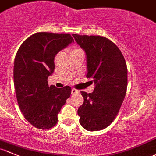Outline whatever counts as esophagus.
Listing matches in <instances>:
<instances>
[{"label":"esophagus","instance_id":"34e87169","mask_svg":"<svg viewBox=\"0 0 156 156\" xmlns=\"http://www.w3.org/2000/svg\"><path fill=\"white\" fill-rule=\"evenodd\" d=\"M78 92H79L78 90L75 89V88H72V89H71V94H74L78 93Z\"/></svg>","mask_w":156,"mask_h":156}]
</instances>
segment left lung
<instances>
[{"mask_svg": "<svg viewBox=\"0 0 156 156\" xmlns=\"http://www.w3.org/2000/svg\"><path fill=\"white\" fill-rule=\"evenodd\" d=\"M86 54L87 78L95 87L92 93L81 91L84 98L78 108L80 123L88 131H99L115 120L127 88V67L117 45L100 36L72 35Z\"/></svg>", "mask_w": 156, "mask_h": 156, "instance_id": "obj_1", "label": "left lung"}]
</instances>
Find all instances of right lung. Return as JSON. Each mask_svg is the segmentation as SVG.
Returning a JSON list of instances; mask_svg holds the SVG:
<instances>
[{
	"mask_svg": "<svg viewBox=\"0 0 156 156\" xmlns=\"http://www.w3.org/2000/svg\"><path fill=\"white\" fill-rule=\"evenodd\" d=\"M72 42L70 34L37 33L27 38L16 53L13 77L17 101L25 119L36 128L54 126L71 96V87L49 86L48 78L54 71L55 56Z\"/></svg>",
	"mask_w": 156,
	"mask_h": 156,
	"instance_id": "right-lung-1",
	"label": "right lung"
}]
</instances>
